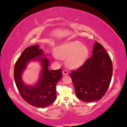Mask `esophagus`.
Returning <instances> with one entry per match:
<instances>
[{"instance_id": "1", "label": "esophagus", "mask_w": 127, "mask_h": 127, "mask_svg": "<svg viewBox=\"0 0 127 127\" xmlns=\"http://www.w3.org/2000/svg\"><path fill=\"white\" fill-rule=\"evenodd\" d=\"M68 73H69V72H68V71L67 70H64L63 71V75H67Z\"/></svg>"}]
</instances>
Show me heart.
Instances as JSON below:
<instances>
[{
	"mask_svg": "<svg viewBox=\"0 0 127 127\" xmlns=\"http://www.w3.org/2000/svg\"><path fill=\"white\" fill-rule=\"evenodd\" d=\"M86 45L79 41H67L57 47L54 56L58 60L66 59V64L71 69H78L83 66L89 55Z\"/></svg>",
	"mask_w": 127,
	"mask_h": 127,
	"instance_id": "b5f03b06",
	"label": "heart"
}]
</instances>
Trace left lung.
I'll return each instance as SVG.
<instances>
[{"label":"left lung","instance_id":"8db88e82","mask_svg":"<svg viewBox=\"0 0 127 127\" xmlns=\"http://www.w3.org/2000/svg\"><path fill=\"white\" fill-rule=\"evenodd\" d=\"M92 57L70 76L76 95L86 102L100 100L111 82L113 64L107 51L97 41L94 44Z\"/></svg>","mask_w":127,"mask_h":127}]
</instances>
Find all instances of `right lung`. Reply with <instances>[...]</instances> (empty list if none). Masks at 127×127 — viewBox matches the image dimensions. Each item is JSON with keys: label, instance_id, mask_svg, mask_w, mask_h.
<instances>
[{"label": "right lung", "instance_id": "add662e5", "mask_svg": "<svg viewBox=\"0 0 127 127\" xmlns=\"http://www.w3.org/2000/svg\"><path fill=\"white\" fill-rule=\"evenodd\" d=\"M46 57L38 44L27 47L16 62L14 70V81L21 96L30 105L39 108L50 105L56 99V85L62 78L61 69H48L49 61ZM31 61H38L41 70L37 83L29 86L22 80V74Z\"/></svg>", "mask_w": 127, "mask_h": 127}]
</instances>
